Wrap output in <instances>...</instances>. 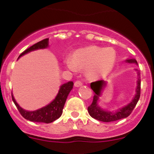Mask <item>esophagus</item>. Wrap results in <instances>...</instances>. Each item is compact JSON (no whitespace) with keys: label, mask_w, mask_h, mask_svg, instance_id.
Listing matches in <instances>:
<instances>
[{"label":"esophagus","mask_w":154,"mask_h":154,"mask_svg":"<svg viewBox=\"0 0 154 154\" xmlns=\"http://www.w3.org/2000/svg\"><path fill=\"white\" fill-rule=\"evenodd\" d=\"M81 85H82V82L80 80H77V81L74 82V86L75 87H80Z\"/></svg>","instance_id":"esophagus-1"}]
</instances>
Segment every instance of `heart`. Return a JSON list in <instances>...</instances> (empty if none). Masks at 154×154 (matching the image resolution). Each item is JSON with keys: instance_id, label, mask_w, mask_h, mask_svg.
<instances>
[{"instance_id": "heart-1", "label": "heart", "mask_w": 154, "mask_h": 154, "mask_svg": "<svg viewBox=\"0 0 154 154\" xmlns=\"http://www.w3.org/2000/svg\"><path fill=\"white\" fill-rule=\"evenodd\" d=\"M116 60V51L112 48L90 46L74 51L73 58L65 60V66L72 72L77 69H87L91 77H106L113 70Z\"/></svg>"}]
</instances>
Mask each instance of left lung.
<instances>
[{
  "label": "left lung",
  "mask_w": 154,
  "mask_h": 154,
  "mask_svg": "<svg viewBox=\"0 0 154 154\" xmlns=\"http://www.w3.org/2000/svg\"><path fill=\"white\" fill-rule=\"evenodd\" d=\"M125 62L128 63L138 65L137 60L134 58H128L127 60H125ZM136 72L137 73V80L135 95H134V97H133L132 100L130 103L113 111L103 109L99 105L100 97L101 96L103 88L106 86V82L104 81V80H100V81L91 82V88L95 94L91 105L88 107V111L90 116L99 121L109 122L126 118L130 115L134 108H135L137 103H138L139 99H140V85H141L140 73L138 69H136Z\"/></svg>",
  "instance_id": "obj_1"
}]
</instances>
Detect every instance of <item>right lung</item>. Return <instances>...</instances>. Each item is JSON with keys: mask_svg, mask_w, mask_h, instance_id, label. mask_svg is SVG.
I'll return each mask as SVG.
<instances>
[{"mask_svg": "<svg viewBox=\"0 0 154 154\" xmlns=\"http://www.w3.org/2000/svg\"><path fill=\"white\" fill-rule=\"evenodd\" d=\"M48 47V38L44 39V40L35 43L33 46L25 50L23 52L20 54V56L18 57V59L20 57L25 55L31 51H36V50L39 49H45ZM73 85H74V82L72 81L67 82L61 85L55 98L47 106L39 108L38 110H35V111H26V110L21 108L19 106L18 103L16 102L12 93V98L14 105L18 109L19 112L26 119L32 121V122L50 123V122L55 121L62 115L65 103H66V99L68 97V95L69 94V93L73 88Z\"/></svg>", "mask_w": 154, "mask_h": 154, "instance_id": "1", "label": "right lung"}]
</instances>
